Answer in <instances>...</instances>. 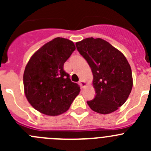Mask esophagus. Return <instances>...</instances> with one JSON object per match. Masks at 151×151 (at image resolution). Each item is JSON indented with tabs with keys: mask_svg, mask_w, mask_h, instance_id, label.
<instances>
[{
	"mask_svg": "<svg viewBox=\"0 0 151 151\" xmlns=\"http://www.w3.org/2000/svg\"><path fill=\"white\" fill-rule=\"evenodd\" d=\"M79 84H80V85L82 87V88H83V87H85V85H86V83H85V82L82 80L79 81Z\"/></svg>",
	"mask_w": 151,
	"mask_h": 151,
	"instance_id": "esophagus-1",
	"label": "esophagus"
}]
</instances>
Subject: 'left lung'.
Instances as JSON below:
<instances>
[{
	"label": "left lung",
	"mask_w": 151,
	"mask_h": 151,
	"mask_svg": "<svg viewBox=\"0 0 151 151\" xmlns=\"http://www.w3.org/2000/svg\"><path fill=\"white\" fill-rule=\"evenodd\" d=\"M93 75L96 96L88 101L92 110L109 114L126 102L133 86L131 66L123 54L100 38H87L76 43Z\"/></svg>",
	"instance_id": "left-lung-1"
}]
</instances>
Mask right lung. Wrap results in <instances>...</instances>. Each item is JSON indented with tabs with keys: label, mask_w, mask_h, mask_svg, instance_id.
<instances>
[{
	"label": "right lung",
	"mask_w": 151,
	"mask_h": 151,
	"mask_svg": "<svg viewBox=\"0 0 151 151\" xmlns=\"http://www.w3.org/2000/svg\"><path fill=\"white\" fill-rule=\"evenodd\" d=\"M76 47L71 41L58 37L32 55L23 74L24 91L28 102L39 112L55 116L66 112L80 88L63 69Z\"/></svg>",
	"instance_id": "add662e5"
}]
</instances>
